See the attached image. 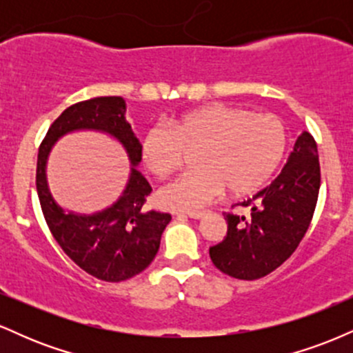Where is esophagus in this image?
<instances>
[{"label": "esophagus", "instance_id": "34e87169", "mask_svg": "<svg viewBox=\"0 0 353 353\" xmlns=\"http://www.w3.org/2000/svg\"><path fill=\"white\" fill-rule=\"evenodd\" d=\"M204 214H205L204 210H192V212H188L185 216L190 219H201V217H204Z\"/></svg>", "mask_w": 353, "mask_h": 353}]
</instances>
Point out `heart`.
Here are the masks:
<instances>
[{"mask_svg": "<svg viewBox=\"0 0 353 353\" xmlns=\"http://www.w3.org/2000/svg\"><path fill=\"white\" fill-rule=\"evenodd\" d=\"M287 149V131L281 117L250 112L229 104L192 109L172 121L171 128L156 124L148 129L141 157L152 176H169L182 164L184 151H197V171L159 189L156 199L163 209L196 210L217 197L245 196L261 188L275 172Z\"/></svg>", "mask_w": 353, "mask_h": 353, "instance_id": "1", "label": "heart"}]
</instances>
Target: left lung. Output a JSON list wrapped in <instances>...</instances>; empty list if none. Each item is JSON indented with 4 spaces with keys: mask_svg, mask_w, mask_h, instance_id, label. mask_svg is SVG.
<instances>
[{
    "mask_svg": "<svg viewBox=\"0 0 353 353\" xmlns=\"http://www.w3.org/2000/svg\"><path fill=\"white\" fill-rule=\"evenodd\" d=\"M320 164L317 143L303 131L294 144L282 172L259 190L249 216L224 212L228 236L209 249L221 272L241 281L265 277L282 265L309 229L319 199Z\"/></svg>",
    "mask_w": 353,
    "mask_h": 353,
    "instance_id": "obj_1",
    "label": "left lung"
}]
</instances>
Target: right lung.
I'll use <instances>...</instances> for the list:
<instances>
[{
  "instance_id": "1",
  "label": "right lung",
  "mask_w": 353,
  "mask_h": 353,
  "mask_svg": "<svg viewBox=\"0 0 353 353\" xmlns=\"http://www.w3.org/2000/svg\"><path fill=\"white\" fill-rule=\"evenodd\" d=\"M125 101L104 96L81 101L64 109L39 145L36 189L43 216L64 254L84 272L104 282H123L141 274L156 257L171 216L144 208L151 185L136 169L141 144L125 121ZM72 130H99L123 144L132 161V174L121 197L108 210L94 214L66 213L47 188L46 163L52 145Z\"/></svg>"
}]
</instances>
